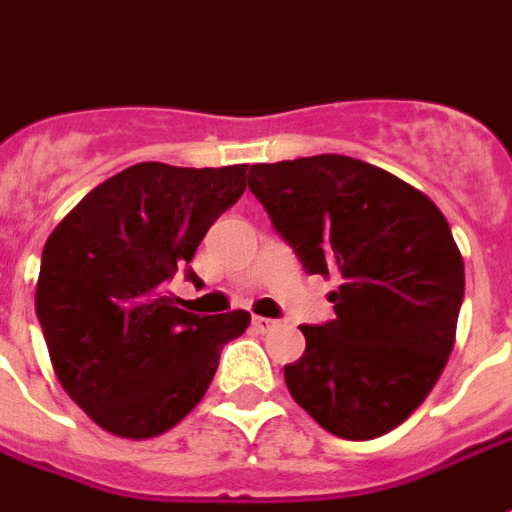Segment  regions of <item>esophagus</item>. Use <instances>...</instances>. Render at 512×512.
<instances>
[{
  "label": "esophagus",
  "instance_id": "34e87169",
  "mask_svg": "<svg viewBox=\"0 0 512 512\" xmlns=\"http://www.w3.org/2000/svg\"><path fill=\"white\" fill-rule=\"evenodd\" d=\"M252 326H255L257 332H271V329H277V321H271V318H260V315H255V318H252Z\"/></svg>",
  "mask_w": 512,
  "mask_h": 512
}]
</instances>
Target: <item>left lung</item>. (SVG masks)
Returning a JSON list of instances; mask_svg holds the SVG:
<instances>
[{"instance_id":"8db88e82","label":"left lung","mask_w":512,"mask_h":512,"mask_svg":"<svg viewBox=\"0 0 512 512\" xmlns=\"http://www.w3.org/2000/svg\"><path fill=\"white\" fill-rule=\"evenodd\" d=\"M246 180L304 271L340 282L334 321L301 326L290 395L340 439L384 436L428 397L455 343L463 257L450 224L422 191L351 156L255 164Z\"/></svg>"}]
</instances>
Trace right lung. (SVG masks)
Returning a JSON list of instances; mask_svg holds the SVG:
<instances>
[{"label": "right lung", "instance_id": "1", "mask_svg": "<svg viewBox=\"0 0 512 512\" xmlns=\"http://www.w3.org/2000/svg\"><path fill=\"white\" fill-rule=\"evenodd\" d=\"M249 164L169 167L145 161L95 186L49 235L38 310L51 365L101 428L150 439L197 406L222 348L249 312L194 315L164 296L219 216L246 189Z\"/></svg>", "mask_w": 512, "mask_h": 512}]
</instances>
